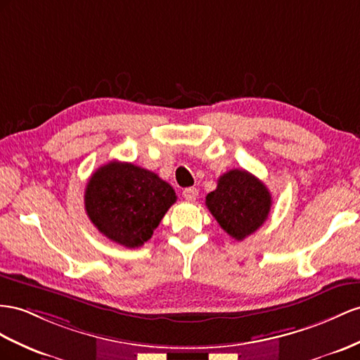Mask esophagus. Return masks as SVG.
Masks as SVG:
<instances>
[{
  "instance_id": "1",
  "label": "esophagus",
  "mask_w": 360,
  "mask_h": 360,
  "mask_svg": "<svg viewBox=\"0 0 360 360\" xmlns=\"http://www.w3.org/2000/svg\"><path fill=\"white\" fill-rule=\"evenodd\" d=\"M182 196L188 202H195L198 198V190L195 187H188V188H184L182 191Z\"/></svg>"
}]
</instances>
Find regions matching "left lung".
Instances as JSON below:
<instances>
[{
    "instance_id": "obj_1",
    "label": "left lung",
    "mask_w": 360,
    "mask_h": 360,
    "mask_svg": "<svg viewBox=\"0 0 360 360\" xmlns=\"http://www.w3.org/2000/svg\"><path fill=\"white\" fill-rule=\"evenodd\" d=\"M205 205L225 233L243 240L268 219L272 198L259 178L234 169L217 179V188L208 193Z\"/></svg>"
}]
</instances>
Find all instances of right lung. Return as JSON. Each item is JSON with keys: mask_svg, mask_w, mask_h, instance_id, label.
<instances>
[{"mask_svg": "<svg viewBox=\"0 0 360 360\" xmlns=\"http://www.w3.org/2000/svg\"><path fill=\"white\" fill-rule=\"evenodd\" d=\"M176 202L170 184L132 162L101 165L86 184L85 210L109 240L138 248L152 237L167 210Z\"/></svg>", "mask_w": 360, "mask_h": 360, "instance_id": "add662e5", "label": "right lung"}]
</instances>
